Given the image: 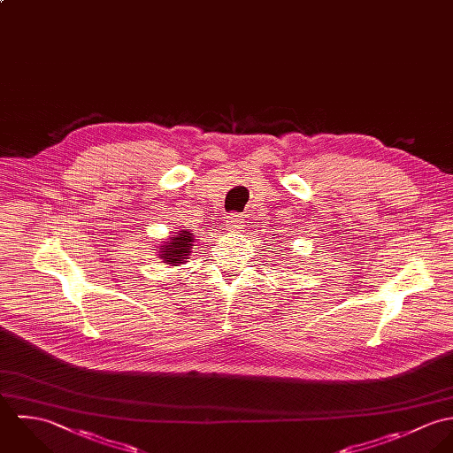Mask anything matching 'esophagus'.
I'll return each instance as SVG.
<instances>
[{"label": "esophagus", "instance_id": "esophagus-1", "mask_svg": "<svg viewBox=\"0 0 453 453\" xmlns=\"http://www.w3.org/2000/svg\"><path fill=\"white\" fill-rule=\"evenodd\" d=\"M243 224H245V219H243V215H240V213H231V215L227 217V229H231V231L243 229Z\"/></svg>", "mask_w": 453, "mask_h": 453}]
</instances>
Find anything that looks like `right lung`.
I'll return each mask as SVG.
<instances>
[{"mask_svg":"<svg viewBox=\"0 0 453 453\" xmlns=\"http://www.w3.org/2000/svg\"><path fill=\"white\" fill-rule=\"evenodd\" d=\"M194 234H190L188 231H180L177 238H172V242L168 245H163V250H161V257L165 259L166 265H172V266H179L183 265L187 256H190V250H192V238Z\"/></svg>","mask_w":453,"mask_h":453,"instance_id":"add662e5","label":"right lung"}]
</instances>
